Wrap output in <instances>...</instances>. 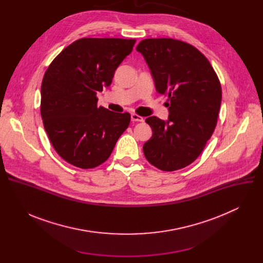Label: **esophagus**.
Instances as JSON below:
<instances>
[{
  "label": "esophagus",
  "instance_id": "obj_1",
  "mask_svg": "<svg viewBox=\"0 0 263 263\" xmlns=\"http://www.w3.org/2000/svg\"><path fill=\"white\" fill-rule=\"evenodd\" d=\"M131 121L132 122H143V119L141 117L135 115V114H132L131 115Z\"/></svg>",
  "mask_w": 263,
  "mask_h": 263
}]
</instances>
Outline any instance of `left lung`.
I'll use <instances>...</instances> for the list:
<instances>
[{
  "label": "left lung",
  "mask_w": 263,
  "mask_h": 263,
  "mask_svg": "<svg viewBox=\"0 0 263 263\" xmlns=\"http://www.w3.org/2000/svg\"><path fill=\"white\" fill-rule=\"evenodd\" d=\"M158 93L168 97L166 121L149 117L153 135L143 144L146 160L172 172L193 163L202 153L217 122L220 83L208 59L195 47L173 39H148L136 48Z\"/></svg>",
  "instance_id": "obj_1"
}]
</instances>
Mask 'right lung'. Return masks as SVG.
<instances>
[{
    "label": "right lung",
    "mask_w": 263,
    "mask_h": 263,
    "mask_svg": "<svg viewBox=\"0 0 263 263\" xmlns=\"http://www.w3.org/2000/svg\"><path fill=\"white\" fill-rule=\"evenodd\" d=\"M135 40L81 39L50 64L42 83L45 130L66 162L92 168L105 162L128 128L130 115L98 107L97 93L132 52Z\"/></svg>",
    "instance_id": "obj_1"
}]
</instances>
